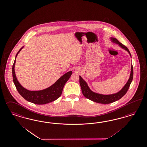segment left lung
I'll use <instances>...</instances> for the list:
<instances>
[{"mask_svg": "<svg viewBox=\"0 0 147 147\" xmlns=\"http://www.w3.org/2000/svg\"><path fill=\"white\" fill-rule=\"evenodd\" d=\"M110 39L111 40L112 42L118 44L121 49L126 51L129 53V55L131 57L129 50L125 46L120 43L117 38H111ZM133 75H134L133 67H132V64H131L130 75L128 81L125 84V86L120 90L119 92L117 93L109 94V95H103V94H98V93L92 92L88 86L87 82L82 78L81 76H80V83L81 88L82 92L86 98L92 100L94 102H95L97 103H103V104L112 103L113 102L119 100L120 98H122L127 92L133 79Z\"/></svg>", "mask_w": 147, "mask_h": 147, "instance_id": "left-lung-1", "label": "left lung"}]
</instances>
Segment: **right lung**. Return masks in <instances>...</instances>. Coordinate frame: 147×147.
I'll return each mask as SVG.
<instances>
[{
    "mask_svg": "<svg viewBox=\"0 0 147 147\" xmlns=\"http://www.w3.org/2000/svg\"><path fill=\"white\" fill-rule=\"evenodd\" d=\"M23 47L24 46H23L17 52L15 57V61L12 66L13 81L16 86L18 92L27 101L35 104L44 105L54 101L55 100L59 98L60 95H61L64 85L65 84L66 82L70 78L72 72L70 71L66 72L64 75L60 77L53 84L46 89L37 91H30L27 90L24 87H22L19 82L18 81L15 72L16 58Z\"/></svg>",
    "mask_w": 147,
    "mask_h": 147,
    "instance_id": "obj_1",
    "label": "right lung"
}]
</instances>
